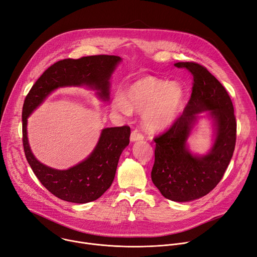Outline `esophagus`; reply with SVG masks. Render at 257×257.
I'll return each mask as SVG.
<instances>
[{"instance_id":"esophagus-1","label":"esophagus","mask_w":257,"mask_h":257,"mask_svg":"<svg viewBox=\"0 0 257 257\" xmlns=\"http://www.w3.org/2000/svg\"><path fill=\"white\" fill-rule=\"evenodd\" d=\"M144 136L140 133V131L138 130H135L132 132L131 134V141H139V140H143Z\"/></svg>"}]
</instances>
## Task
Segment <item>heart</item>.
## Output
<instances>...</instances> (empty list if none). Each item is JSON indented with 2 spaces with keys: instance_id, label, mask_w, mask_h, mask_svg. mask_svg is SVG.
I'll use <instances>...</instances> for the list:
<instances>
[{
  "instance_id": "heart-1",
  "label": "heart",
  "mask_w": 257,
  "mask_h": 257,
  "mask_svg": "<svg viewBox=\"0 0 257 257\" xmlns=\"http://www.w3.org/2000/svg\"><path fill=\"white\" fill-rule=\"evenodd\" d=\"M185 92L178 83L144 77L128 86L126 94L118 89L113 94L112 109L123 115L133 110L143 114L148 131L156 132L170 125L183 108Z\"/></svg>"
}]
</instances>
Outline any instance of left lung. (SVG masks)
<instances>
[{
    "mask_svg": "<svg viewBox=\"0 0 257 257\" xmlns=\"http://www.w3.org/2000/svg\"><path fill=\"white\" fill-rule=\"evenodd\" d=\"M174 66L192 75V94L183 114L154 139L152 179L165 198L186 202L205 196L220 183L234 152L236 121L230 96L204 66L196 62ZM204 110L214 119L216 140L210 153L199 157L188 152L186 140L197 121L195 114Z\"/></svg>",
    "mask_w": 257,
    "mask_h": 257,
    "instance_id": "8db88e82",
    "label": "left lung"
}]
</instances>
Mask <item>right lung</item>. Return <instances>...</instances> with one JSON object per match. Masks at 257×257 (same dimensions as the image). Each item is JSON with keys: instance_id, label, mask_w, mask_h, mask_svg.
<instances>
[{"instance_id": "add662e5", "label": "right lung", "mask_w": 257, "mask_h": 257, "mask_svg": "<svg viewBox=\"0 0 257 257\" xmlns=\"http://www.w3.org/2000/svg\"><path fill=\"white\" fill-rule=\"evenodd\" d=\"M120 61V57L109 55L60 60L40 75L25 98L22 117L26 159L42 186L60 199L87 203L99 198L113 183L120 155L130 143L131 128L123 125L102 130L96 147L85 161L67 170H56L33 156L27 137V119L59 87L86 85L97 90L100 98L109 99V80Z\"/></svg>"}]
</instances>
